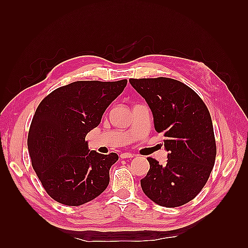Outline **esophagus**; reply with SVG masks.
<instances>
[{
    "mask_svg": "<svg viewBox=\"0 0 248 248\" xmlns=\"http://www.w3.org/2000/svg\"><path fill=\"white\" fill-rule=\"evenodd\" d=\"M135 156V155H133V154H130V152H124V154H121L120 155V157L121 159H130V157H134Z\"/></svg>",
    "mask_w": 248,
    "mask_h": 248,
    "instance_id": "esophagus-1",
    "label": "esophagus"
}]
</instances>
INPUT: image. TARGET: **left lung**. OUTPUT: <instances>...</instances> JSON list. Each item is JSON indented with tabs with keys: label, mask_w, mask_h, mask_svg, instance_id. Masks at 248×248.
<instances>
[{
	"label": "left lung",
	"mask_w": 248,
	"mask_h": 248,
	"mask_svg": "<svg viewBox=\"0 0 248 248\" xmlns=\"http://www.w3.org/2000/svg\"><path fill=\"white\" fill-rule=\"evenodd\" d=\"M154 115L155 129L164 133L166 165L148 157L147 176L140 180L146 196L162 207L191 202L207 183L217 156L212 119L192 88L170 78H130Z\"/></svg>",
	"instance_id": "obj_1"
}]
</instances>
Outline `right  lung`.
Masks as SVG:
<instances>
[{
  "label": "right lung",
  "instance_id": "1",
  "mask_svg": "<svg viewBox=\"0 0 248 248\" xmlns=\"http://www.w3.org/2000/svg\"><path fill=\"white\" fill-rule=\"evenodd\" d=\"M127 82H73L56 88L37 108L28 148L41 184L57 202L81 205L108 187L118 155L89 150L85 138Z\"/></svg>",
  "mask_w": 248,
  "mask_h": 248
}]
</instances>
